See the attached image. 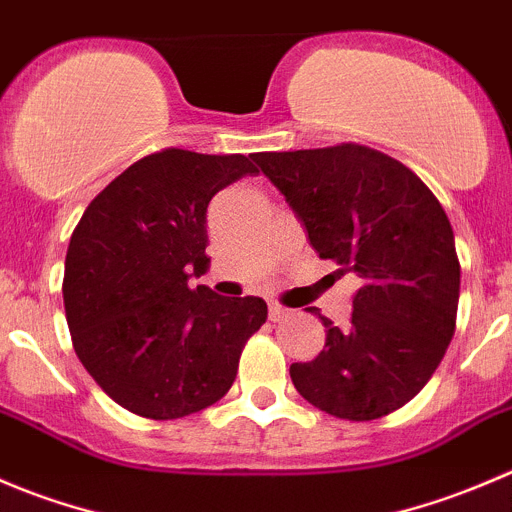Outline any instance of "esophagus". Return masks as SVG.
I'll list each match as a JSON object with an SVG mask.
<instances>
[{"instance_id": "obj_1", "label": "esophagus", "mask_w": 512, "mask_h": 512, "mask_svg": "<svg viewBox=\"0 0 512 512\" xmlns=\"http://www.w3.org/2000/svg\"><path fill=\"white\" fill-rule=\"evenodd\" d=\"M291 316H293V311L278 306V303H271V306H268V318H271L273 323H281V321H286V318H291Z\"/></svg>"}]
</instances>
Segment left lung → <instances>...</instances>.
Wrapping results in <instances>:
<instances>
[{"label":"left lung","instance_id":"left-lung-1","mask_svg":"<svg viewBox=\"0 0 512 512\" xmlns=\"http://www.w3.org/2000/svg\"><path fill=\"white\" fill-rule=\"evenodd\" d=\"M254 161L316 254L363 283L346 328L318 313L326 346L313 361L293 363L296 391L346 421L406 406L455 331L460 263L443 206L408 166L368 146L263 151Z\"/></svg>","mask_w":512,"mask_h":512}]
</instances>
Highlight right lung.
Instances as JSON below:
<instances>
[{
  "instance_id": "obj_1",
  "label": "right lung",
  "mask_w": 512,
  "mask_h": 512,
  "mask_svg": "<svg viewBox=\"0 0 512 512\" xmlns=\"http://www.w3.org/2000/svg\"><path fill=\"white\" fill-rule=\"evenodd\" d=\"M254 174L244 154L164 149L86 206L64 263V311L79 361L126 411L174 421L229 393L266 301L189 278L209 271L211 199Z\"/></svg>"
}]
</instances>
